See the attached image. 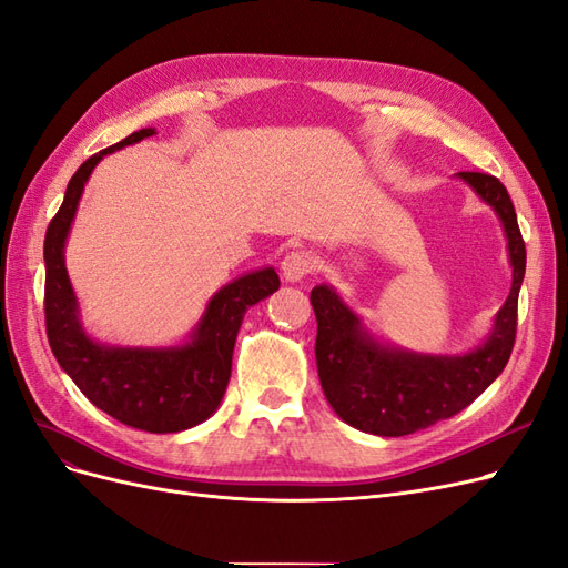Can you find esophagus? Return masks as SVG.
Returning <instances> with one entry per match:
<instances>
[{
  "mask_svg": "<svg viewBox=\"0 0 568 568\" xmlns=\"http://www.w3.org/2000/svg\"><path fill=\"white\" fill-rule=\"evenodd\" d=\"M317 256L312 251H291L282 261V275L286 282H301L317 270Z\"/></svg>",
  "mask_w": 568,
  "mask_h": 568,
  "instance_id": "obj_1",
  "label": "esophagus"
}]
</instances>
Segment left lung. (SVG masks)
<instances>
[{
	"mask_svg": "<svg viewBox=\"0 0 568 568\" xmlns=\"http://www.w3.org/2000/svg\"><path fill=\"white\" fill-rule=\"evenodd\" d=\"M503 223L513 265V288L498 310L491 336L467 355H414L378 343L338 293L320 284L310 303L317 317V371L331 408L352 427L381 437H404L456 416L491 385L510 359L526 246L505 185L488 173L460 171Z\"/></svg>",
	"mask_w": 568,
	"mask_h": 568,
	"instance_id": "left-lung-1",
	"label": "left lung"
}]
</instances>
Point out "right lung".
I'll return each instance as SVG.
<instances>
[{"label":"right lung","instance_id":"add662e5","mask_svg":"<svg viewBox=\"0 0 568 568\" xmlns=\"http://www.w3.org/2000/svg\"><path fill=\"white\" fill-rule=\"evenodd\" d=\"M152 133L154 129L133 131L74 171L44 240V320L53 357L93 406L129 427L164 435L200 425L219 408L244 312L275 293L280 277L275 267H265L225 284L213 293L197 328L183 345L112 347L87 336L65 270V240L74 211L93 166L105 154Z\"/></svg>","mask_w":568,"mask_h":568}]
</instances>
